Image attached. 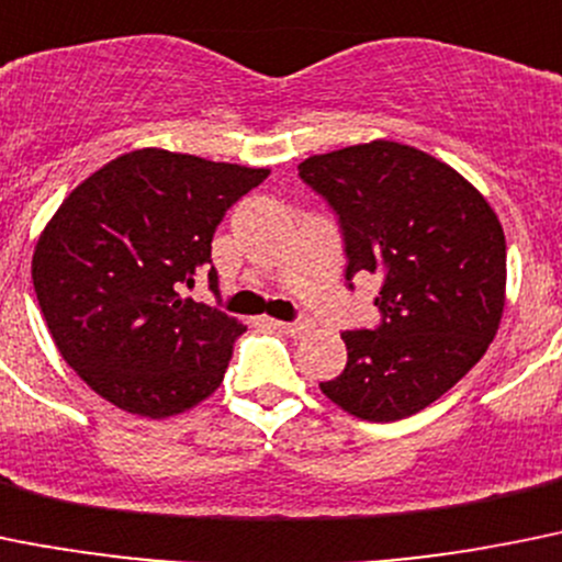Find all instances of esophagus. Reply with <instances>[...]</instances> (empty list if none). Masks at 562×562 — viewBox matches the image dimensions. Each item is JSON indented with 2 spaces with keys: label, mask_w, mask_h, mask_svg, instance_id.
I'll use <instances>...</instances> for the list:
<instances>
[{
  "label": "esophagus",
  "mask_w": 562,
  "mask_h": 562,
  "mask_svg": "<svg viewBox=\"0 0 562 562\" xmlns=\"http://www.w3.org/2000/svg\"><path fill=\"white\" fill-rule=\"evenodd\" d=\"M274 327L282 329V333L293 335V338H302V335L311 333V329L316 327V324H313L311 318H299V322H274Z\"/></svg>",
  "instance_id": "esophagus-1"
}]
</instances>
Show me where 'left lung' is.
I'll return each instance as SVG.
<instances>
[{
    "instance_id": "obj_1",
    "label": "left lung",
    "mask_w": 562,
    "mask_h": 562,
    "mask_svg": "<svg viewBox=\"0 0 562 562\" xmlns=\"http://www.w3.org/2000/svg\"><path fill=\"white\" fill-rule=\"evenodd\" d=\"M344 233L346 280H382L380 327L346 329L327 400L363 422H400L463 380L499 329L507 246L491 204L452 166L396 140L299 162Z\"/></svg>"
}]
</instances>
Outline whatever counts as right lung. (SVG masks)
Masks as SVG:
<instances>
[{
    "mask_svg": "<svg viewBox=\"0 0 562 562\" xmlns=\"http://www.w3.org/2000/svg\"><path fill=\"white\" fill-rule=\"evenodd\" d=\"M269 177L166 149H135L63 199L33 255V285L57 352L110 405L166 418L224 380L244 324L182 299L207 269L213 233Z\"/></svg>",
    "mask_w": 562,
    "mask_h": 562,
    "instance_id": "add662e5",
    "label": "right lung"
}]
</instances>
